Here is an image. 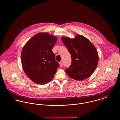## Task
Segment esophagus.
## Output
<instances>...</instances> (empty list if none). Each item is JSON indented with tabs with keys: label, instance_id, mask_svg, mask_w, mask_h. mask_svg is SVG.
<instances>
[{
	"label": "esophagus",
	"instance_id": "34e87169",
	"mask_svg": "<svg viewBox=\"0 0 120 120\" xmlns=\"http://www.w3.org/2000/svg\"><path fill=\"white\" fill-rule=\"evenodd\" d=\"M59 64H60V66L61 67H63V63H62V62H60L59 63Z\"/></svg>",
	"mask_w": 120,
	"mask_h": 120
}]
</instances>
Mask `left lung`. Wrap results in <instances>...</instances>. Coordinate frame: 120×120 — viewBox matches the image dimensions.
Segmentation results:
<instances>
[{
    "mask_svg": "<svg viewBox=\"0 0 120 120\" xmlns=\"http://www.w3.org/2000/svg\"><path fill=\"white\" fill-rule=\"evenodd\" d=\"M62 40L71 56L70 67L65 69L71 78L83 80L90 77L95 70L99 57L97 50L92 43L81 35L73 39L63 37Z\"/></svg>",
    "mask_w": 120,
    "mask_h": 120,
    "instance_id": "8db88e82",
    "label": "left lung"
}]
</instances>
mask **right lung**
<instances>
[{
  "instance_id": "1",
  "label": "right lung",
  "mask_w": 120,
  "mask_h": 120,
  "mask_svg": "<svg viewBox=\"0 0 120 120\" xmlns=\"http://www.w3.org/2000/svg\"><path fill=\"white\" fill-rule=\"evenodd\" d=\"M56 41L57 37L46 33H40L31 38L23 48L21 54L22 68L34 83H48L59 67L52 51Z\"/></svg>"
}]
</instances>
